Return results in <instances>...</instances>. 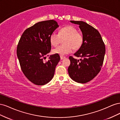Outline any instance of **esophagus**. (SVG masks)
Listing matches in <instances>:
<instances>
[{"instance_id":"34e87169","label":"esophagus","mask_w":120,"mask_h":120,"mask_svg":"<svg viewBox=\"0 0 120 120\" xmlns=\"http://www.w3.org/2000/svg\"><path fill=\"white\" fill-rule=\"evenodd\" d=\"M60 59H61V60H63V59H64L65 57H66V56H61V55L60 56Z\"/></svg>"}]
</instances>
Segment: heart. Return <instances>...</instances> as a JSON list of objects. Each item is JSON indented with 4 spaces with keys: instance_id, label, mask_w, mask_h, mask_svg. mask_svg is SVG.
<instances>
[{
    "instance_id": "obj_1",
    "label": "heart",
    "mask_w": 120,
    "mask_h": 120,
    "mask_svg": "<svg viewBox=\"0 0 120 120\" xmlns=\"http://www.w3.org/2000/svg\"><path fill=\"white\" fill-rule=\"evenodd\" d=\"M64 39V45L53 49V53L63 56L71 52L73 49L75 50L79 49L82 45L84 38L82 32L78 31L75 27L68 25L61 28L59 33L53 32L50 36V42L52 45L56 46L60 42L61 39Z\"/></svg>"
}]
</instances>
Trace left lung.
<instances>
[{"label":"left lung","instance_id":"8db88e82","mask_svg":"<svg viewBox=\"0 0 120 120\" xmlns=\"http://www.w3.org/2000/svg\"><path fill=\"white\" fill-rule=\"evenodd\" d=\"M79 25L83 35V42L74 55L81 57L80 60L69 57L71 64L68 72L71 78L79 83H84L91 81L99 73L103 61L106 48L103 39L96 28L82 21L71 20Z\"/></svg>","mask_w":120,"mask_h":120}]
</instances>
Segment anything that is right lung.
<instances>
[{
  "mask_svg": "<svg viewBox=\"0 0 120 120\" xmlns=\"http://www.w3.org/2000/svg\"><path fill=\"white\" fill-rule=\"evenodd\" d=\"M58 27L54 20L38 22L23 32L18 43L16 52L21 70L36 85H44L52 80L60 60L59 54H54L44 60L51 50L50 36Z\"/></svg>",
  "mask_w": 120,
  "mask_h": 120,
  "instance_id": "add662e5",
  "label": "right lung"
}]
</instances>
